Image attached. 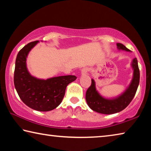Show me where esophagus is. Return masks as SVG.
Masks as SVG:
<instances>
[{
  "instance_id": "34e87169",
  "label": "esophagus",
  "mask_w": 151,
  "mask_h": 151,
  "mask_svg": "<svg viewBox=\"0 0 151 151\" xmlns=\"http://www.w3.org/2000/svg\"><path fill=\"white\" fill-rule=\"evenodd\" d=\"M88 72V69L87 68H83L81 69V75H85Z\"/></svg>"
}]
</instances>
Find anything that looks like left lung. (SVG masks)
Segmentation results:
<instances>
[{"mask_svg":"<svg viewBox=\"0 0 151 151\" xmlns=\"http://www.w3.org/2000/svg\"><path fill=\"white\" fill-rule=\"evenodd\" d=\"M116 45L119 49L130 51L121 43H117ZM132 66L134 69V75L131 85L123 94L116 99L109 100L102 97L96 91L95 83L92 79L91 85L86 93V101L88 106L94 111L105 114L116 113L126 108L133 99L140 81V70L136 58L132 60Z\"/></svg>","mask_w":151,"mask_h":151,"instance_id":"8db88e82","label":"left lung"}]
</instances>
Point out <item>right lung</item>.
Listing matches in <instances>:
<instances>
[{
    "label": "right lung",
    "mask_w": 151,
    "mask_h": 151,
    "mask_svg": "<svg viewBox=\"0 0 151 151\" xmlns=\"http://www.w3.org/2000/svg\"><path fill=\"white\" fill-rule=\"evenodd\" d=\"M38 42L39 40H36L29 43L18 53L14 84L20 99L26 105L38 111H49L61 103L66 86L76 77L66 75L40 80L30 75L27 68V57Z\"/></svg>",
    "instance_id": "1"
}]
</instances>
